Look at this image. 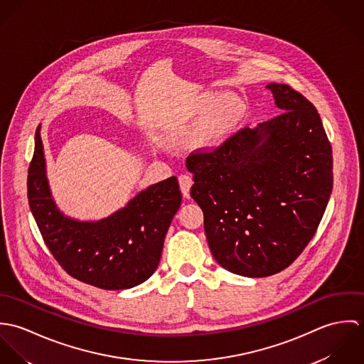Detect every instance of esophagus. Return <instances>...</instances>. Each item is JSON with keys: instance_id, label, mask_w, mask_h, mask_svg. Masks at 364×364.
Returning a JSON list of instances; mask_svg holds the SVG:
<instances>
[{"instance_id": "obj_1", "label": "esophagus", "mask_w": 364, "mask_h": 364, "mask_svg": "<svg viewBox=\"0 0 364 364\" xmlns=\"http://www.w3.org/2000/svg\"><path fill=\"white\" fill-rule=\"evenodd\" d=\"M178 181H179V186H181L182 195H183L185 198H189V196H191V188H192V185H193L192 178H191L189 175H181V176L178 178Z\"/></svg>"}]
</instances>
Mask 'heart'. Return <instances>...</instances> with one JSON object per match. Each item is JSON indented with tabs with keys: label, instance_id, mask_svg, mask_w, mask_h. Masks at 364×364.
<instances>
[{
	"label": "heart",
	"instance_id": "heart-1",
	"mask_svg": "<svg viewBox=\"0 0 364 364\" xmlns=\"http://www.w3.org/2000/svg\"><path fill=\"white\" fill-rule=\"evenodd\" d=\"M245 110V104L235 95L210 91L200 94L195 102L193 116L203 119L191 139V146L202 151L218 147L241 123Z\"/></svg>",
	"mask_w": 364,
	"mask_h": 364
}]
</instances>
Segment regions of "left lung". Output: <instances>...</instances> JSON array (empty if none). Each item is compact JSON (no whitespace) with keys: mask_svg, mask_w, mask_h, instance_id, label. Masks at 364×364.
<instances>
[{"mask_svg":"<svg viewBox=\"0 0 364 364\" xmlns=\"http://www.w3.org/2000/svg\"><path fill=\"white\" fill-rule=\"evenodd\" d=\"M282 113L186 159L214 259L266 277L311 241L332 193V147L315 106L286 84L266 85Z\"/></svg>","mask_w":364,"mask_h":364,"instance_id":"1","label":"left lung"}]
</instances>
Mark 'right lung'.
Returning a JSON list of instances; mask_svg holds the SVG:
<instances>
[{"instance_id":"obj_1","label":"right lung","mask_w":364,"mask_h":364,"mask_svg":"<svg viewBox=\"0 0 364 364\" xmlns=\"http://www.w3.org/2000/svg\"><path fill=\"white\" fill-rule=\"evenodd\" d=\"M28 200L45 244L70 276L105 290H123L156 272L182 195L176 176H171L100 221L65 217L53 202L38 127L28 169Z\"/></svg>"}]
</instances>
